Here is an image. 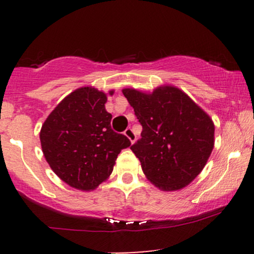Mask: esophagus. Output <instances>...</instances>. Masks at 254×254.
<instances>
[{
    "instance_id": "1",
    "label": "esophagus",
    "mask_w": 254,
    "mask_h": 254,
    "mask_svg": "<svg viewBox=\"0 0 254 254\" xmlns=\"http://www.w3.org/2000/svg\"><path fill=\"white\" fill-rule=\"evenodd\" d=\"M124 135L127 136V138L130 139L131 143H133V142H135V139H136V135H135V132H133V131H132V129H131V127H127V129L124 131Z\"/></svg>"
}]
</instances>
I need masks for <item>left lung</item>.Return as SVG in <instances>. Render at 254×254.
Instances as JSON below:
<instances>
[{"label": "left lung", "instance_id": "left-lung-1", "mask_svg": "<svg viewBox=\"0 0 254 254\" xmlns=\"http://www.w3.org/2000/svg\"><path fill=\"white\" fill-rule=\"evenodd\" d=\"M142 125L141 138L131 145L148 180L162 191H177L196 178L214 149L211 118L174 86L153 93L123 89Z\"/></svg>", "mask_w": 254, "mask_h": 254}]
</instances>
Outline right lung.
Masks as SVG:
<instances>
[{
    "instance_id": "right-lung-1",
    "label": "right lung",
    "mask_w": 254,
    "mask_h": 254,
    "mask_svg": "<svg viewBox=\"0 0 254 254\" xmlns=\"http://www.w3.org/2000/svg\"><path fill=\"white\" fill-rule=\"evenodd\" d=\"M106 101L104 92L81 87L55 107L40 130L43 154L51 170L77 190L97 189L112 173L121 150L131 144L111 127Z\"/></svg>"
}]
</instances>
